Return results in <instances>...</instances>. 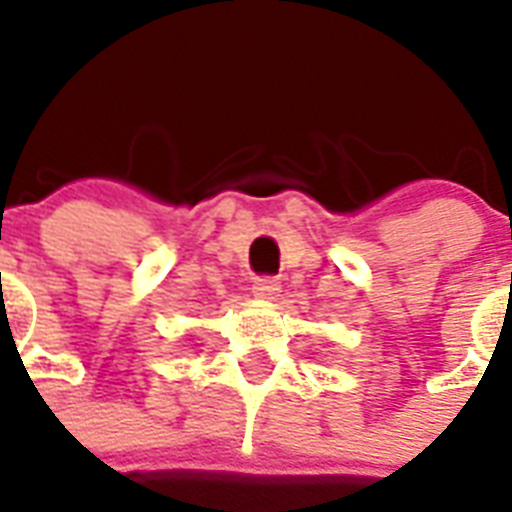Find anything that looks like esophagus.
<instances>
[{"label": "esophagus", "instance_id": "obj_1", "mask_svg": "<svg viewBox=\"0 0 512 512\" xmlns=\"http://www.w3.org/2000/svg\"><path fill=\"white\" fill-rule=\"evenodd\" d=\"M252 292H255V297H260V300H276L281 292V281L276 279V276H260V279H255V284H252Z\"/></svg>", "mask_w": 512, "mask_h": 512}]
</instances>
